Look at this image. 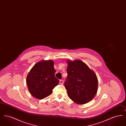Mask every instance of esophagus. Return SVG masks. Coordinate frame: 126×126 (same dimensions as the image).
Here are the masks:
<instances>
[{"label":"esophagus","instance_id":"esophagus-1","mask_svg":"<svg viewBox=\"0 0 126 126\" xmlns=\"http://www.w3.org/2000/svg\"><path fill=\"white\" fill-rule=\"evenodd\" d=\"M60 83L61 84H63L64 83V81L63 80H60Z\"/></svg>","mask_w":126,"mask_h":126}]
</instances>
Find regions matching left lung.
<instances>
[{
	"label": "left lung",
	"mask_w": 126,
	"mask_h": 126,
	"mask_svg": "<svg viewBox=\"0 0 126 126\" xmlns=\"http://www.w3.org/2000/svg\"><path fill=\"white\" fill-rule=\"evenodd\" d=\"M67 76L64 85L69 98L78 104L91 101L98 90V79L94 72L79 60L66 61Z\"/></svg>",
	"instance_id": "left-lung-1"
}]
</instances>
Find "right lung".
<instances>
[{
  "label": "right lung",
  "mask_w": 126,
  "mask_h": 126,
  "mask_svg": "<svg viewBox=\"0 0 126 126\" xmlns=\"http://www.w3.org/2000/svg\"><path fill=\"white\" fill-rule=\"evenodd\" d=\"M55 72L52 60H43L36 63L26 78V84L31 95L38 99L50 95L60 82L55 77Z\"/></svg>",
  "instance_id": "obj_1"
}]
</instances>
